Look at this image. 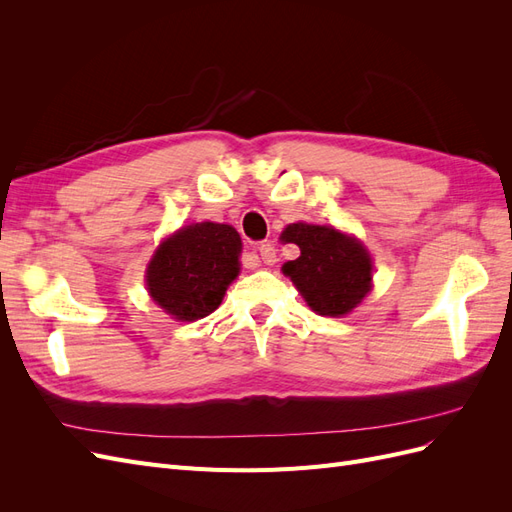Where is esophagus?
<instances>
[{
  "mask_svg": "<svg viewBox=\"0 0 512 512\" xmlns=\"http://www.w3.org/2000/svg\"><path fill=\"white\" fill-rule=\"evenodd\" d=\"M258 252H260V258H262V262H265V265H273V262L277 260V250L271 243H260Z\"/></svg>",
  "mask_w": 512,
  "mask_h": 512,
  "instance_id": "34e87169",
  "label": "esophagus"
}]
</instances>
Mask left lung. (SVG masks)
I'll use <instances>...</instances> for the list:
<instances>
[{"instance_id":"left-lung-1","label":"left lung","mask_w":512,"mask_h":512,"mask_svg":"<svg viewBox=\"0 0 512 512\" xmlns=\"http://www.w3.org/2000/svg\"><path fill=\"white\" fill-rule=\"evenodd\" d=\"M282 241L299 245L301 256L282 267L307 305L320 316L350 314L371 290V256L365 245L333 226L288 224Z\"/></svg>"}]
</instances>
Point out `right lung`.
<instances>
[{
    "instance_id": "add662e5",
    "label": "right lung",
    "mask_w": 512,
    "mask_h": 512,
    "mask_svg": "<svg viewBox=\"0 0 512 512\" xmlns=\"http://www.w3.org/2000/svg\"><path fill=\"white\" fill-rule=\"evenodd\" d=\"M241 237L228 224L200 222L160 243L147 265V290L166 314L192 322L220 307L241 269Z\"/></svg>"
}]
</instances>
